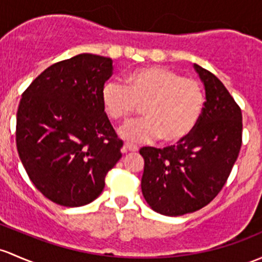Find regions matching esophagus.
I'll return each mask as SVG.
<instances>
[{
	"label": "esophagus",
	"mask_w": 262,
	"mask_h": 262,
	"mask_svg": "<svg viewBox=\"0 0 262 262\" xmlns=\"http://www.w3.org/2000/svg\"><path fill=\"white\" fill-rule=\"evenodd\" d=\"M138 150V147L134 144H130V143H125L124 144V152H137Z\"/></svg>",
	"instance_id": "1"
}]
</instances>
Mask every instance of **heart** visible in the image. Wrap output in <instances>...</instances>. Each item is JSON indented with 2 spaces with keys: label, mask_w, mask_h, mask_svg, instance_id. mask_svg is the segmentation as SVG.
<instances>
[{
  "label": "heart",
  "mask_w": 262,
  "mask_h": 262,
  "mask_svg": "<svg viewBox=\"0 0 262 262\" xmlns=\"http://www.w3.org/2000/svg\"><path fill=\"white\" fill-rule=\"evenodd\" d=\"M126 86L109 80L101 88V103L113 120H126L143 105L145 118L120 129L124 139L134 143L161 138L176 143L188 137L205 112L202 85L163 66L137 69L126 75Z\"/></svg>",
  "instance_id": "heart-1"
}]
</instances>
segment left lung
<instances>
[{"instance_id": "left-lung-1", "label": "left lung", "mask_w": 262, "mask_h": 262, "mask_svg": "<svg viewBox=\"0 0 262 262\" xmlns=\"http://www.w3.org/2000/svg\"><path fill=\"white\" fill-rule=\"evenodd\" d=\"M205 84L206 105L194 130L177 145L140 148L144 158L142 193L164 216L201 210L225 186L242 144L238 104L211 71L194 64Z\"/></svg>"}]
</instances>
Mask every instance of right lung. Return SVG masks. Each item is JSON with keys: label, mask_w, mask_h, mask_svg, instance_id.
<instances>
[{"label": "right lung", "mask_w": 262, "mask_h": 262, "mask_svg": "<svg viewBox=\"0 0 262 262\" xmlns=\"http://www.w3.org/2000/svg\"><path fill=\"white\" fill-rule=\"evenodd\" d=\"M112 74L110 57L80 54L49 66L22 94L18 156L35 187L56 205L93 202L122 158L123 142L101 103Z\"/></svg>", "instance_id": "right-lung-1"}]
</instances>
